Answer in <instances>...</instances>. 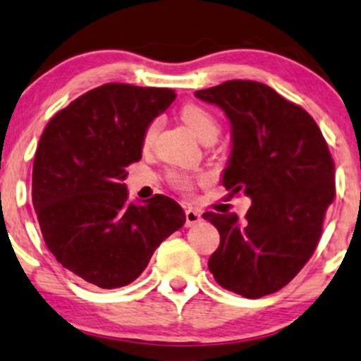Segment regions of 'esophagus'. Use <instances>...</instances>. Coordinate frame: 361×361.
I'll return each mask as SVG.
<instances>
[{
	"label": "esophagus",
	"mask_w": 361,
	"mask_h": 361,
	"mask_svg": "<svg viewBox=\"0 0 361 361\" xmlns=\"http://www.w3.org/2000/svg\"><path fill=\"white\" fill-rule=\"evenodd\" d=\"M202 221V215L197 210L194 209H187L185 210V227H194Z\"/></svg>",
	"instance_id": "34e87169"
}]
</instances>
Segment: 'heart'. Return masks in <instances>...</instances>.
<instances>
[{"label": "heart", "mask_w": 361, "mask_h": 361, "mask_svg": "<svg viewBox=\"0 0 361 361\" xmlns=\"http://www.w3.org/2000/svg\"><path fill=\"white\" fill-rule=\"evenodd\" d=\"M180 119L184 121L192 133L200 140H205L209 137H215L217 139L219 133H221V124H219V119L210 112L209 109H205L204 106L195 104V102H187L185 106H182L180 109ZM157 133V123L149 124V128L144 133V142H151L154 139V135ZM172 182L174 185L179 187V189H190L192 185V179L185 176H174L172 177Z\"/></svg>", "instance_id": "heart-1"}]
</instances>
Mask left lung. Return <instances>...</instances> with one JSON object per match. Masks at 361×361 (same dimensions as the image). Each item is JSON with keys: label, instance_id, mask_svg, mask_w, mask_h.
<instances>
[{"label": "left lung", "instance_id": "obj_1", "mask_svg": "<svg viewBox=\"0 0 361 361\" xmlns=\"http://www.w3.org/2000/svg\"><path fill=\"white\" fill-rule=\"evenodd\" d=\"M195 96L231 121L222 185L252 199L242 222L202 215L221 233L209 270L221 287L260 298L285 287L315 252L335 199L334 159L312 116L267 84L233 79Z\"/></svg>", "mask_w": 361, "mask_h": 361}]
</instances>
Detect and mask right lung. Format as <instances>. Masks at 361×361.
Instances as JSON below:
<instances>
[{
  "label": "right lung",
  "instance_id": "1",
  "mask_svg": "<svg viewBox=\"0 0 361 361\" xmlns=\"http://www.w3.org/2000/svg\"><path fill=\"white\" fill-rule=\"evenodd\" d=\"M174 99L167 87L102 84L44 128L32 164V205L51 254L84 282H134L161 242L184 226L174 199L157 194L130 204L123 184L149 124Z\"/></svg>",
  "mask_w": 361,
  "mask_h": 361
}]
</instances>
